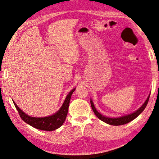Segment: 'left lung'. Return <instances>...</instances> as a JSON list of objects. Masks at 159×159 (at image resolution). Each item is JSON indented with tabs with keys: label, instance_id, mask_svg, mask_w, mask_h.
Segmentation results:
<instances>
[{
	"label": "left lung",
	"instance_id": "left-lung-1",
	"mask_svg": "<svg viewBox=\"0 0 159 159\" xmlns=\"http://www.w3.org/2000/svg\"><path fill=\"white\" fill-rule=\"evenodd\" d=\"M150 95V94H149L148 97L147 99L146 100L145 102H144L143 104L138 109H137L136 111H135L133 113H130V114H129L128 115L120 116V117H118V118L107 117V116H103L101 114H100V113L97 110V109L95 108L94 103L92 99H90V104H91L92 109H93V110L95 114V115H96L97 117L98 118H99L101 120H102L105 123H107V124H108V125H114V126L123 125L126 124V123H129L130 121H132L133 120L135 119L137 116H138L141 114V113H142L144 110V109L146 108L148 103Z\"/></svg>",
	"mask_w": 159,
	"mask_h": 159
}]
</instances>
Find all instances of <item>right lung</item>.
I'll list each match as a JSON object with an SVG mask.
<instances>
[{
	"instance_id": "right-lung-1",
	"label": "right lung",
	"mask_w": 159,
	"mask_h": 159,
	"mask_svg": "<svg viewBox=\"0 0 159 159\" xmlns=\"http://www.w3.org/2000/svg\"><path fill=\"white\" fill-rule=\"evenodd\" d=\"M75 90V89L74 88L69 92V93L65 98L64 103H62L61 107L58 109V111H56L54 114L45 116V117H32V116L25 114L22 109L18 107L14 101H13V102L17 110L19 112L21 118L26 123L37 129L52 131V130H54L61 127L65 121L69 110L70 97H71V95Z\"/></svg>"
}]
</instances>
